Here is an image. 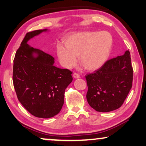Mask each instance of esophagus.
Returning <instances> with one entry per match:
<instances>
[{"label":"esophagus","instance_id":"obj_1","mask_svg":"<svg viewBox=\"0 0 146 146\" xmlns=\"http://www.w3.org/2000/svg\"><path fill=\"white\" fill-rule=\"evenodd\" d=\"M73 77L74 78H79L80 77V75L78 74L74 73V74H73Z\"/></svg>","mask_w":146,"mask_h":146}]
</instances>
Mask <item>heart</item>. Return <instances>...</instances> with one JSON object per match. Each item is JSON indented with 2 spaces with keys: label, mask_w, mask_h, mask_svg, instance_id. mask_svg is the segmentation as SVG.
Returning a JSON list of instances; mask_svg holds the SVG:
<instances>
[{
  "label": "heart",
  "mask_w": 146,
  "mask_h": 146,
  "mask_svg": "<svg viewBox=\"0 0 146 146\" xmlns=\"http://www.w3.org/2000/svg\"><path fill=\"white\" fill-rule=\"evenodd\" d=\"M66 48L58 47L57 55L62 65L67 68L74 66L76 58L84 68L94 71L102 66L108 58L112 46V38L106 32H84L70 37Z\"/></svg>",
  "instance_id": "obj_1"
}]
</instances>
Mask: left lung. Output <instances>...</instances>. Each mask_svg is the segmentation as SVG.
Here are the masks:
<instances>
[{
    "mask_svg": "<svg viewBox=\"0 0 146 146\" xmlns=\"http://www.w3.org/2000/svg\"><path fill=\"white\" fill-rule=\"evenodd\" d=\"M88 87L86 99L96 111L108 112L121 106L132 86L130 52L106 62L92 74L86 76Z\"/></svg>",
    "mask_w": 146,
    "mask_h": 146,
    "instance_id": "left-lung-1",
    "label": "left lung"
}]
</instances>
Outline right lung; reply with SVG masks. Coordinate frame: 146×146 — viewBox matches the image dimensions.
<instances>
[{"label":"right lung","instance_id":"right-lung-1","mask_svg":"<svg viewBox=\"0 0 146 146\" xmlns=\"http://www.w3.org/2000/svg\"><path fill=\"white\" fill-rule=\"evenodd\" d=\"M50 30H37L26 35L14 59L13 84L21 104L32 115L50 118L60 111L65 90L72 81L68 69L56 67L54 58L28 42Z\"/></svg>","mask_w":146,"mask_h":146}]
</instances>
